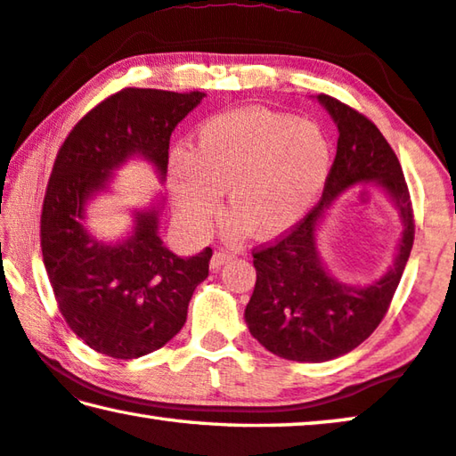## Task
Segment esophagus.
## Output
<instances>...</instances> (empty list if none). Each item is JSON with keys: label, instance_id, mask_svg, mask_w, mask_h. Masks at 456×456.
<instances>
[{"label": "esophagus", "instance_id": "esophagus-1", "mask_svg": "<svg viewBox=\"0 0 456 456\" xmlns=\"http://www.w3.org/2000/svg\"><path fill=\"white\" fill-rule=\"evenodd\" d=\"M233 257H235L233 251H215L211 257V267L213 270H219L221 265H225L229 259H233Z\"/></svg>", "mask_w": 456, "mask_h": 456}]
</instances>
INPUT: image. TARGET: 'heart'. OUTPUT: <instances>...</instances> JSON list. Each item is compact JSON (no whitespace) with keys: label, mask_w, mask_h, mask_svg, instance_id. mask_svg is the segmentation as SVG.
<instances>
[{"label":"heart","mask_w":456,"mask_h":456,"mask_svg":"<svg viewBox=\"0 0 456 456\" xmlns=\"http://www.w3.org/2000/svg\"><path fill=\"white\" fill-rule=\"evenodd\" d=\"M329 168L319 126L265 110L231 111L202 124L191 158L175 166L172 202L183 225L200 233L227 189L233 229L272 237L306 215Z\"/></svg>","instance_id":"heart-1"}]
</instances>
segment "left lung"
Masks as SVG:
<instances>
[{
	"instance_id": "8db88e82",
	"label": "left lung",
	"mask_w": 456,
	"mask_h": 456,
	"mask_svg": "<svg viewBox=\"0 0 456 456\" xmlns=\"http://www.w3.org/2000/svg\"><path fill=\"white\" fill-rule=\"evenodd\" d=\"M316 99L338 129L335 162L319 205L290 233L254 251L257 280L245 308L254 338L273 355L300 363L341 357L378 329L414 243L410 192L392 146L365 115L329 95ZM361 183H375L388 194L401 215L403 237L385 276L353 287L337 281L322 264L315 233L331 200Z\"/></svg>"
}]
</instances>
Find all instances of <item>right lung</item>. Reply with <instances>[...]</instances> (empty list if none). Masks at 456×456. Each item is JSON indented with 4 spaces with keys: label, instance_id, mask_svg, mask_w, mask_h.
Segmentation results:
<instances>
[{
    "label": "right lung",
    "instance_id": "add662e5",
    "mask_svg": "<svg viewBox=\"0 0 456 456\" xmlns=\"http://www.w3.org/2000/svg\"><path fill=\"white\" fill-rule=\"evenodd\" d=\"M205 93L124 89L72 127L54 160L42 205L40 243L61 314L93 351L135 359L184 327L194 288L208 276L213 249L180 257L158 235L162 199L134 211L126 240L105 243L85 225L91 199L110 189L132 158L168 172L175 127Z\"/></svg>",
    "mask_w": 456,
    "mask_h": 456
}]
</instances>
